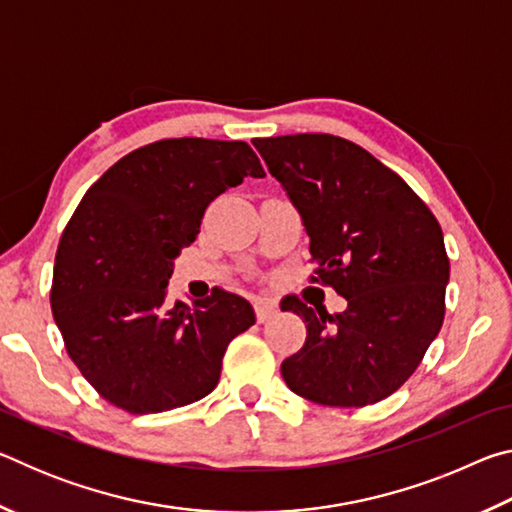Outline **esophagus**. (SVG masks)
I'll return each instance as SVG.
<instances>
[{
	"instance_id": "1",
	"label": "esophagus",
	"mask_w": 512,
	"mask_h": 512,
	"mask_svg": "<svg viewBox=\"0 0 512 512\" xmlns=\"http://www.w3.org/2000/svg\"><path fill=\"white\" fill-rule=\"evenodd\" d=\"M255 314H257V323H266L277 314V307L268 300H255Z\"/></svg>"
}]
</instances>
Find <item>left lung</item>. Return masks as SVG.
I'll list each match as a JSON object with an SVG mask.
<instances>
[{
	"mask_svg": "<svg viewBox=\"0 0 512 512\" xmlns=\"http://www.w3.org/2000/svg\"><path fill=\"white\" fill-rule=\"evenodd\" d=\"M287 189L316 262L311 282L348 300L343 314L293 298L305 345L284 359L293 393L323 406H368L393 395L445 320L449 257L427 203L359 144L327 133L257 137Z\"/></svg>",
	"mask_w": 512,
	"mask_h": 512,
	"instance_id": "obj_1",
	"label": "left lung"
}]
</instances>
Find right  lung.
Returning <instances> with one entry per match:
<instances>
[{
  "label": "right lung",
  "mask_w": 512,
  "mask_h": 512,
  "mask_svg": "<svg viewBox=\"0 0 512 512\" xmlns=\"http://www.w3.org/2000/svg\"><path fill=\"white\" fill-rule=\"evenodd\" d=\"M246 176H264L246 142L158 140L112 164L65 225L51 314L69 359L117 409L160 413L210 395L230 341L255 325L253 305L221 289L192 307L164 302L207 205Z\"/></svg>",
  "instance_id": "obj_1"
}]
</instances>
